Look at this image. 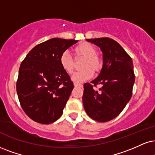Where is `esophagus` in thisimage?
I'll return each mask as SVG.
<instances>
[{"mask_svg":"<svg viewBox=\"0 0 155 155\" xmlns=\"http://www.w3.org/2000/svg\"><path fill=\"white\" fill-rule=\"evenodd\" d=\"M74 87H83V85L82 84H78V83H74Z\"/></svg>","mask_w":155,"mask_h":155,"instance_id":"34e87169","label":"esophagus"}]
</instances>
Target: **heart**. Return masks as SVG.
<instances>
[{"mask_svg":"<svg viewBox=\"0 0 155 155\" xmlns=\"http://www.w3.org/2000/svg\"><path fill=\"white\" fill-rule=\"evenodd\" d=\"M74 53L77 57H85L83 68L85 70L74 72L72 74L71 80L74 83H82L88 81L93 77V72H98L102 68V60L98 54H96V49L91 44L83 42L79 44L74 49ZM60 64L64 72L68 74H71L73 72L74 60L68 51H64L60 57Z\"/></svg>","mask_w":155,"mask_h":155,"instance_id":"b5f03b06","label":"heart"}]
</instances>
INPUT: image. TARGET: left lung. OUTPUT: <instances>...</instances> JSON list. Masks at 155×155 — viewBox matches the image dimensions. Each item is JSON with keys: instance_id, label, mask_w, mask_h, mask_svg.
Wrapping results in <instances>:
<instances>
[{"instance_id": "1", "label": "left lung", "mask_w": 155, "mask_h": 155, "mask_svg": "<svg viewBox=\"0 0 155 155\" xmlns=\"http://www.w3.org/2000/svg\"><path fill=\"white\" fill-rule=\"evenodd\" d=\"M103 53V66L98 76L84 84L83 103L85 112L99 122L114 119L130 101L135 81L133 62L117 41L108 37L86 39ZM100 84L98 90L93 88Z\"/></svg>"}]
</instances>
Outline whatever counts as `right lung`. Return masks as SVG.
Here are the masks:
<instances>
[{"label":"right lung","instance_id":"1","mask_svg":"<svg viewBox=\"0 0 155 155\" xmlns=\"http://www.w3.org/2000/svg\"><path fill=\"white\" fill-rule=\"evenodd\" d=\"M77 42L52 38L34 47L21 64L17 94L23 110L33 121L49 124L62 116L74 85L60 66V57Z\"/></svg>","mask_w":155,"mask_h":155}]
</instances>
